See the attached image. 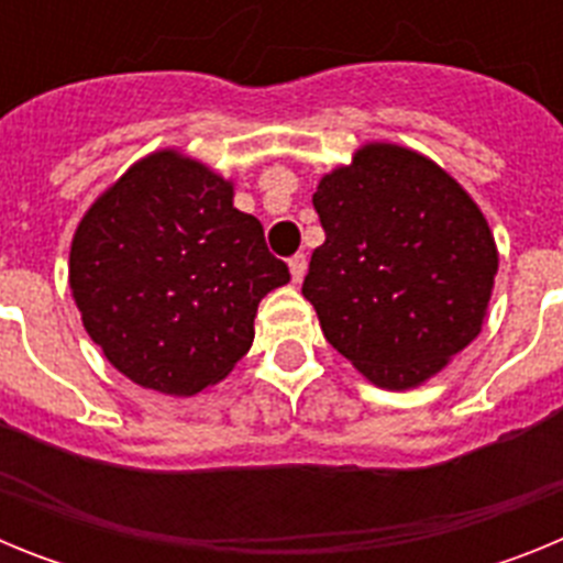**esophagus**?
<instances>
[{"label": "esophagus", "mask_w": 563, "mask_h": 563, "mask_svg": "<svg viewBox=\"0 0 563 563\" xmlns=\"http://www.w3.org/2000/svg\"><path fill=\"white\" fill-rule=\"evenodd\" d=\"M305 273H307V256L305 253H298V256L290 258L292 285H301V282H305Z\"/></svg>", "instance_id": "1"}]
</instances>
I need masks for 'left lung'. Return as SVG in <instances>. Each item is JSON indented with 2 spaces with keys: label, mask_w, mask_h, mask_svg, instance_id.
<instances>
[{
  "label": "left lung",
  "mask_w": 563,
  "mask_h": 563,
  "mask_svg": "<svg viewBox=\"0 0 563 563\" xmlns=\"http://www.w3.org/2000/svg\"><path fill=\"white\" fill-rule=\"evenodd\" d=\"M327 239L305 298L327 341L380 389H417L482 332L499 251L471 194L397 143H363L321 177Z\"/></svg>",
  "instance_id": "left-lung-1"
}]
</instances>
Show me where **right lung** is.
I'll return each mask as SVG.
<instances>
[{"label":"right lung","instance_id":"obj_1","mask_svg":"<svg viewBox=\"0 0 563 563\" xmlns=\"http://www.w3.org/2000/svg\"><path fill=\"white\" fill-rule=\"evenodd\" d=\"M290 282L233 183L180 148L126 168L84 213L69 290L84 330L129 380L191 397L231 375L258 301Z\"/></svg>","mask_w":563,"mask_h":563}]
</instances>
